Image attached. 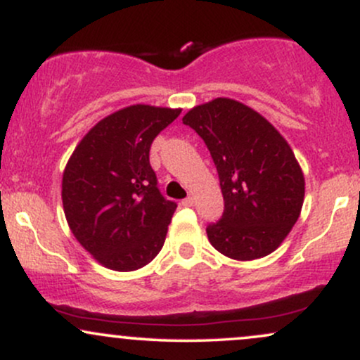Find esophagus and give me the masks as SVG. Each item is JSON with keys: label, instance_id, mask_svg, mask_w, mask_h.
<instances>
[{"label": "esophagus", "instance_id": "34e87169", "mask_svg": "<svg viewBox=\"0 0 360 360\" xmlns=\"http://www.w3.org/2000/svg\"><path fill=\"white\" fill-rule=\"evenodd\" d=\"M181 205H183V206H193L194 205V196H188L186 200L181 201Z\"/></svg>", "mask_w": 360, "mask_h": 360}]
</instances>
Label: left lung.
Returning a JSON list of instances; mask_svg holds the SVG:
<instances>
[{
	"instance_id": "obj_1",
	"label": "left lung",
	"mask_w": 360,
	"mask_h": 360,
	"mask_svg": "<svg viewBox=\"0 0 360 360\" xmlns=\"http://www.w3.org/2000/svg\"><path fill=\"white\" fill-rule=\"evenodd\" d=\"M205 140L225 210L208 240L235 260L269 255L298 221L304 176L283 135L262 115L230 98L194 106L183 118Z\"/></svg>"
}]
</instances>
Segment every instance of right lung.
<instances>
[{
	"label": "right lung",
	"mask_w": 360,
	"mask_h": 360,
	"mask_svg": "<svg viewBox=\"0 0 360 360\" xmlns=\"http://www.w3.org/2000/svg\"><path fill=\"white\" fill-rule=\"evenodd\" d=\"M181 110L131 105L98 122L62 176V205L76 240L108 269L147 266L162 249L176 212L157 188L148 152Z\"/></svg>",
	"instance_id": "add662e5"
}]
</instances>
